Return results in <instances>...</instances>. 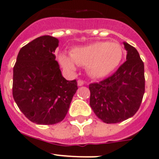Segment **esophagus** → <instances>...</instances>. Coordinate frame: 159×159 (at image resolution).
I'll list each match as a JSON object with an SVG mask.
<instances>
[{
    "instance_id": "34e87169",
    "label": "esophagus",
    "mask_w": 159,
    "mask_h": 159,
    "mask_svg": "<svg viewBox=\"0 0 159 159\" xmlns=\"http://www.w3.org/2000/svg\"><path fill=\"white\" fill-rule=\"evenodd\" d=\"M84 84V81H81V80H78V86H82Z\"/></svg>"
}]
</instances>
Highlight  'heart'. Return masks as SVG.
Returning a JSON list of instances; mask_svg holds the SVG:
<instances>
[{
    "mask_svg": "<svg viewBox=\"0 0 159 159\" xmlns=\"http://www.w3.org/2000/svg\"><path fill=\"white\" fill-rule=\"evenodd\" d=\"M123 48L117 43L98 41L87 46L73 49L70 56L61 53L58 61L67 71H74L76 65L86 66L92 78L107 76L119 66L123 58Z\"/></svg>",
    "mask_w": 159,
    "mask_h": 159,
    "instance_id": "obj_1",
    "label": "heart"
}]
</instances>
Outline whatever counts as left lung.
I'll return each mask as SVG.
<instances>
[{
    "label": "left lung",
    "mask_w": 159,
    "mask_h": 159,
    "mask_svg": "<svg viewBox=\"0 0 159 159\" xmlns=\"http://www.w3.org/2000/svg\"><path fill=\"white\" fill-rule=\"evenodd\" d=\"M127 61L106 79L89 84L90 106L106 124H116L133 116L144 94V67L138 50L124 42Z\"/></svg>",
    "instance_id": "1"
}]
</instances>
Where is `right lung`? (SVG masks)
I'll return each instance as SVG.
<instances>
[{"label":"right lung","mask_w":159,"mask_h":159,"mask_svg":"<svg viewBox=\"0 0 159 159\" xmlns=\"http://www.w3.org/2000/svg\"><path fill=\"white\" fill-rule=\"evenodd\" d=\"M58 43L50 35L35 39L19 50L14 66V99L22 113L37 124L62 121L78 90L76 80H66L55 61Z\"/></svg>","instance_id":"right-lung-1"}]
</instances>
